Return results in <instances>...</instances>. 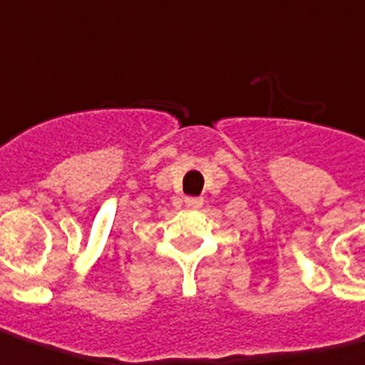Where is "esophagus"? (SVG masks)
<instances>
[{
  "label": "esophagus",
  "mask_w": 365,
  "mask_h": 365,
  "mask_svg": "<svg viewBox=\"0 0 365 365\" xmlns=\"http://www.w3.org/2000/svg\"><path fill=\"white\" fill-rule=\"evenodd\" d=\"M185 205H187V208H190V210H198V208L202 207V198H187Z\"/></svg>",
  "instance_id": "obj_1"
}]
</instances>
